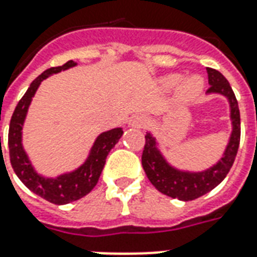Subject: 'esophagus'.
Segmentation results:
<instances>
[{"label":"esophagus","instance_id":"1","mask_svg":"<svg viewBox=\"0 0 257 257\" xmlns=\"http://www.w3.org/2000/svg\"><path fill=\"white\" fill-rule=\"evenodd\" d=\"M132 123H134L135 126H138V128H140V126H143V125H145V123H146V119L138 117V118H135L134 122H132Z\"/></svg>","mask_w":257,"mask_h":257}]
</instances>
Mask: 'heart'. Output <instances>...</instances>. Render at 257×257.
Returning <instances> with one entry per match:
<instances>
[{"mask_svg": "<svg viewBox=\"0 0 257 257\" xmlns=\"http://www.w3.org/2000/svg\"><path fill=\"white\" fill-rule=\"evenodd\" d=\"M180 82V75H168L167 78H164V85L168 88H173ZM204 88V81L198 75H191L186 79L180 88V96L183 97L184 100H193L195 97H198L199 93L202 92Z\"/></svg>", "mask_w": 257, "mask_h": 257, "instance_id": "heart-1", "label": "heart"}]
</instances>
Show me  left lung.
I'll return each instance as SVG.
<instances>
[{
	"mask_svg": "<svg viewBox=\"0 0 257 257\" xmlns=\"http://www.w3.org/2000/svg\"><path fill=\"white\" fill-rule=\"evenodd\" d=\"M209 89L208 93H220L226 96L230 103V118L232 123V132L226 151L219 162L202 172H184L169 165L161 151L157 147V140L147 134L145 136V150L142 154V165L151 184L158 191L168 197L178 198L180 201H193L209 193L219 183L223 182L228 171L231 169L237 156L239 139H241V118L238 108L237 97L232 92L228 81L224 75L215 68L206 67Z\"/></svg>",
	"mask_w": 257,
	"mask_h": 257,
	"instance_id": "obj_1",
	"label": "left lung"
}]
</instances>
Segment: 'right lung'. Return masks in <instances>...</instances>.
I'll use <instances>...</instances> for the list:
<instances>
[{
	"instance_id": "add662e5",
	"label": "right lung",
	"mask_w": 257,
	"mask_h": 257,
	"mask_svg": "<svg viewBox=\"0 0 257 257\" xmlns=\"http://www.w3.org/2000/svg\"><path fill=\"white\" fill-rule=\"evenodd\" d=\"M75 64L77 63L73 60H68L63 66L48 68L41 75H38L19 100L11 118V123H9V158H11V164H12L15 173L18 175V178L22 180V183L25 184L27 189L36 193L37 195H40L41 198L56 205H64L77 201L92 191L100 178L108 153L117 145L118 140L123 134L121 128H114L99 135L93 143V147L90 149L89 157L86 158V161L73 172L64 173L53 179L44 178L34 171L22 145V129H23V122H25L31 99L36 95L41 81L48 78L51 74H56L62 70L74 67Z\"/></svg>"
}]
</instances>
